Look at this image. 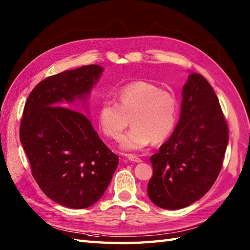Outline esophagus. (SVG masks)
Segmentation results:
<instances>
[{"mask_svg":"<svg viewBox=\"0 0 250 250\" xmlns=\"http://www.w3.org/2000/svg\"><path fill=\"white\" fill-rule=\"evenodd\" d=\"M128 159L132 162H136V163L142 162V159L139 158L137 156H135V155H128Z\"/></svg>","mask_w":250,"mask_h":250,"instance_id":"obj_1","label":"esophagus"}]
</instances>
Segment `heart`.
<instances>
[{
	"mask_svg": "<svg viewBox=\"0 0 250 250\" xmlns=\"http://www.w3.org/2000/svg\"><path fill=\"white\" fill-rule=\"evenodd\" d=\"M117 101L105 100L98 108V124L105 136L121 139L131 122V130L122 139L124 150L136 151L153 140L160 142L173 131L177 120L178 104L175 94L155 83L135 82L122 87Z\"/></svg>",
	"mask_w": 250,
	"mask_h": 250,
	"instance_id": "1",
	"label": "heart"
}]
</instances>
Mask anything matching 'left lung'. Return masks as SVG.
I'll use <instances>...</instances> for the list:
<instances>
[{
  "mask_svg": "<svg viewBox=\"0 0 250 250\" xmlns=\"http://www.w3.org/2000/svg\"><path fill=\"white\" fill-rule=\"evenodd\" d=\"M228 142L229 129L214 89L201 74H190L176 128L150 157L147 193L152 203L180 209L200 200L218 177Z\"/></svg>",
  "mask_w": 250,
  "mask_h": 250,
  "instance_id": "1",
  "label": "left lung"
}]
</instances>
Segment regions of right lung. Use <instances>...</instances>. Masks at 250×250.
I'll return each instance as SVG.
<instances>
[{
  "label": "right lung",
  "instance_id": "obj_1",
  "mask_svg": "<svg viewBox=\"0 0 250 250\" xmlns=\"http://www.w3.org/2000/svg\"><path fill=\"white\" fill-rule=\"evenodd\" d=\"M102 72L91 64L45 78L32 90L21 118L20 142L35 182L50 200L70 208L97 203L119 163L78 111L82 106L74 105L86 103Z\"/></svg>",
  "mask_w": 250,
  "mask_h": 250
}]
</instances>
